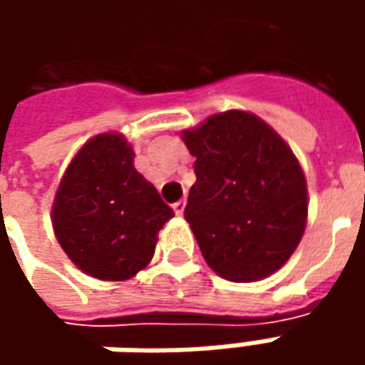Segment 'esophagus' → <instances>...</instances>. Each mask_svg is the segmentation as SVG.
I'll return each instance as SVG.
<instances>
[{
	"instance_id": "obj_1",
	"label": "esophagus",
	"mask_w": 365,
	"mask_h": 365,
	"mask_svg": "<svg viewBox=\"0 0 365 365\" xmlns=\"http://www.w3.org/2000/svg\"><path fill=\"white\" fill-rule=\"evenodd\" d=\"M185 207H187V201H185V199H180V201H176V203L173 205L176 215H182V213H185Z\"/></svg>"
}]
</instances>
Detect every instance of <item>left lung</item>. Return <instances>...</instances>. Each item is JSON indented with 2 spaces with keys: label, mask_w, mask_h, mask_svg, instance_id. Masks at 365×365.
<instances>
[{
  "label": "left lung",
  "mask_w": 365,
  "mask_h": 365,
  "mask_svg": "<svg viewBox=\"0 0 365 365\" xmlns=\"http://www.w3.org/2000/svg\"><path fill=\"white\" fill-rule=\"evenodd\" d=\"M182 140L195 160L185 219L205 262L232 282L276 272L307 225V180L288 144L258 115H211Z\"/></svg>",
  "instance_id": "8db88e82"
}]
</instances>
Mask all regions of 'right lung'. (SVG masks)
Listing matches in <instances>:
<instances>
[{
  "label": "right lung",
  "instance_id": "add662e5",
  "mask_svg": "<svg viewBox=\"0 0 365 365\" xmlns=\"http://www.w3.org/2000/svg\"><path fill=\"white\" fill-rule=\"evenodd\" d=\"M175 211L133 168L121 133H99L71 160L52 205V227L78 270L120 282L146 268Z\"/></svg>",
  "mask_w": 365,
  "mask_h": 365
}]
</instances>
